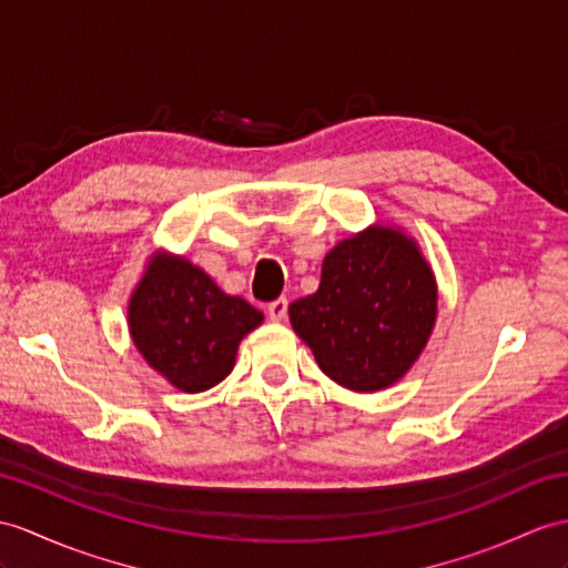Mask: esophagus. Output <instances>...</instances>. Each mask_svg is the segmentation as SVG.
Here are the masks:
<instances>
[{
  "instance_id": "obj_1",
  "label": "esophagus",
  "mask_w": 568,
  "mask_h": 568,
  "mask_svg": "<svg viewBox=\"0 0 568 568\" xmlns=\"http://www.w3.org/2000/svg\"><path fill=\"white\" fill-rule=\"evenodd\" d=\"M286 311H288V301L282 296V298H274L272 303H267V315L272 317V321H284L286 317Z\"/></svg>"
}]
</instances>
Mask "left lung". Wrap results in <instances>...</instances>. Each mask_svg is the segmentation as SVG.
<instances>
[{"mask_svg": "<svg viewBox=\"0 0 568 568\" xmlns=\"http://www.w3.org/2000/svg\"><path fill=\"white\" fill-rule=\"evenodd\" d=\"M288 317L325 376L356 393L388 388L432 335L434 272L405 233L373 226L327 253L317 292Z\"/></svg>", "mask_w": 568, "mask_h": 568, "instance_id": "obj_1", "label": "left lung"}]
</instances>
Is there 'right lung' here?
I'll use <instances>...</instances> for the list:
<instances>
[{"label": "right lung", "instance_id": "obj_1", "mask_svg": "<svg viewBox=\"0 0 568 568\" xmlns=\"http://www.w3.org/2000/svg\"><path fill=\"white\" fill-rule=\"evenodd\" d=\"M262 323V313L229 296L185 257H159L130 301L136 349L178 390L202 393L224 381L239 342Z\"/></svg>", "mask_w": 568, "mask_h": 568}]
</instances>
